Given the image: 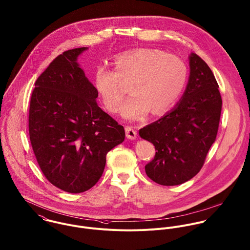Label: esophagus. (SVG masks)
<instances>
[{
	"mask_svg": "<svg viewBox=\"0 0 250 250\" xmlns=\"http://www.w3.org/2000/svg\"><path fill=\"white\" fill-rule=\"evenodd\" d=\"M125 133H126V137L129 140H135L137 137L136 130L132 126H125Z\"/></svg>",
	"mask_w": 250,
	"mask_h": 250,
	"instance_id": "obj_1",
	"label": "esophagus"
}]
</instances>
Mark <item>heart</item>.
Wrapping results in <instances>:
<instances>
[{
	"label": "heart",
	"mask_w": 250,
	"mask_h": 250,
	"mask_svg": "<svg viewBox=\"0 0 250 250\" xmlns=\"http://www.w3.org/2000/svg\"><path fill=\"white\" fill-rule=\"evenodd\" d=\"M115 70L100 65L94 74V87L106 109L116 113L124 98L122 81H131L132 94L122 106L127 120H140L148 113L159 115L170 109L186 85L188 68L183 60L157 49L140 48L114 58Z\"/></svg>",
	"instance_id": "b5f03b06"
}]
</instances>
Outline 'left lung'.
<instances>
[{"mask_svg": "<svg viewBox=\"0 0 250 250\" xmlns=\"http://www.w3.org/2000/svg\"><path fill=\"white\" fill-rule=\"evenodd\" d=\"M188 61L189 77L181 100L139 130L156 150L146 174L161 186H178L197 175L217 134L222 106L217 82L198 55L190 53Z\"/></svg>", "mask_w": 250, "mask_h": 250, "instance_id": "8db88e82", "label": "left lung"}]
</instances>
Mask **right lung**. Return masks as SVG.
Wrapping results in <instances>:
<instances>
[{"mask_svg": "<svg viewBox=\"0 0 250 250\" xmlns=\"http://www.w3.org/2000/svg\"><path fill=\"white\" fill-rule=\"evenodd\" d=\"M88 47L58 56L36 81L29 113L30 140L45 178L80 193L100 179L109 150L124 142L123 125L97 103L99 97L77 60Z\"/></svg>", "mask_w": 250, "mask_h": 250, "instance_id": "right-lung-1", "label": "right lung"}]
</instances>
